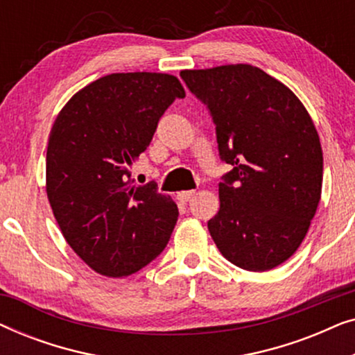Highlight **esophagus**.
I'll return each instance as SVG.
<instances>
[{
    "label": "esophagus",
    "mask_w": 355,
    "mask_h": 355,
    "mask_svg": "<svg viewBox=\"0 0 355 355\" xmlns=\"http://www.w3.org/2000/svg\"><path fill=\"white\" fill-rule=\"evenodd\" d=\"M196 196V191H184V192H179L178 193V198L179 200H181L182 203H186V202H189L191 200V198Z\"/></svg>",
    "instance_id": "34e87169"
}]
</instances>
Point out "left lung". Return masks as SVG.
I'll list each match as a JSON object with an SVG mask.
<instances>
[{
    "instance_id": "obj_1",
    "label": "left lung",
    "mask_w": 355,
    "mask_h": 355,
    "mask_svg": "<svg viewBox=\"0 0 355 355\" xmlns=\"http://www.w3.org/2000/svg\"><path fill=\"white\" fill-rule=\"evenodd\" d=\"M181 77L210 111L220 158L232 166L221 178L220 211L208 231L239 268H275L302 244L322 196L313 121L288 87L255 66L181 71Z\"/></svg>"
}]
</instances>
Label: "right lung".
I'll return each instance as SVG.
<instances>
[{
    "mask_svg": "<svg viewBox=\"0 0 355 355\" xmlns=\"http://www.w3.org/2000/svg\"><path fill=\"white\" fill-rule=\"evenodd\" d=\"M178 77L121 72L77 92L53 124L46 196L71 249L96 273L121 278L166 247L178 207L157 184L135 186L129 166L152 142L176 98Z\"/></svg>",
    "mask_w": 355,
    "mask_h": 355,
    "instance_id": "right-lung-1",
    "label": "right lung"
}]
</instances>
